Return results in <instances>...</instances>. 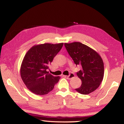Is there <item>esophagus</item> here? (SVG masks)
<instances>
[{"instance_id": "obj_1", "label": "esophagus", "mask_w": 124, "mask_h": 124, "mask_svg": "<svg viewBox=\"0 0 124 124\" xmlns=\"http://www.w3.org/2000/svg\"><path fill=\"white\" fill-rule=\"evenodd\" d=\"M74 77H75V75L73 73H71L69 76H64V77L66 78H67V79L72 78H73Z\"/></svg>"}]
</instances>
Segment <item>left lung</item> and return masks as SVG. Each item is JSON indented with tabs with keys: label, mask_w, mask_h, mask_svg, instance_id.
Wrapping results in <instances>:
<instances>
[{
	"label": "left lung",
	"mask_w": 124,
	"mask_h": 124,
	"mask_svg": "<svg viewBox=\"0 0 124 124\" xmlns=\"http://www.w3.org/2000/svg\"><path fill=\"white\" fill-rule=\"evenodd\" d=\"M69 55L76 65L82 67L77 73L81 80V85L76 90L81 94L94 91L101 84L104 78V67L99 54L90 47L80 42L64 43Z\"/></svg>",
	"instance_id": "obj_1"
}]
</instances>
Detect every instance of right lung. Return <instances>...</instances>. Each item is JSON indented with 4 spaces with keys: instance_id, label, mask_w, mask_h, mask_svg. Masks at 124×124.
<instances>
[{
    "instance_id": "right-lung-1",
    "label": "right lung",
    "mask_w": 124,
    "mask_h": 124,
    "mask_svg": "<svg viewBox=\"0 0 124 124\" xmlns=\"http://www.w3.org/2000/svg\"><path fill=\"white\" fill-rule=\"evenodd\" d=\"M63 43L33 46L26 54L20 67V76L27 88L36 95H46L52 91L59 76L47 71L49 65L62 49Z\"/></svg>"
}]
</instances>
